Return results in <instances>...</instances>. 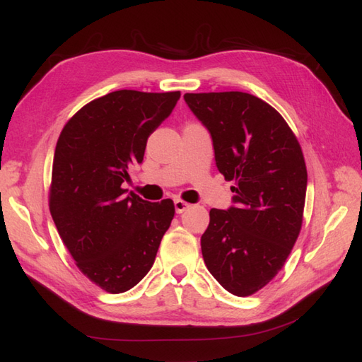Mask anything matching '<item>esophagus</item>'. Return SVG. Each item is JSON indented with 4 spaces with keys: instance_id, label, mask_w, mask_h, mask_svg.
<instances>
[{
    "instance_id": "34e87169",
    "label": "esophagus",
    "mask_w": 362,
    "mask_h": 362,
    "mask_svg": "<svg viewBox=\"0 0 362 362\" xmlns=\"http://www.w3.org/2000/svg\"><path fill=\"white\" fill-rule=\"evenodd\" d=\"M173 205H175V211H177L178 214L184 213V211L187 210V208L190 206L187 202H184V201H181V199H175V201H173Z\"/></svg>"
}]
</instances>
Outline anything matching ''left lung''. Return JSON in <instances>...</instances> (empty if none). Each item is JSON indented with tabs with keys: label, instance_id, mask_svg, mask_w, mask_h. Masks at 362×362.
Instances as JSON below:
<instances>
[{
	"label": "left lung",
	"instance_id": "left-lung-1",
	"mask_svg": "<svg viewBox=\"0 0 362 362\" xmlns=\"http://www.w3.org/2000/svg\"><path fill=\"white\" fill-rule=\"evenodd\" d=\"M208 129L233 205L210 210L201 237L206 269L234 296L254 294L278 275L302 226L306 166L298 139L267 103L245 92L185 93Z\"/></svg>",
	"mask_w": 362,
	"mask_h": 362
}]
</instances>
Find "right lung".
<instances>
[{"label":"right lung","mask_w":362,"mask_h":362,"mask_svg":"<svg viewBox=\"0 0 362 362\" xmlns=\"http://www.w3.org/2000/svg\"><path fill=\"white\" fill-rule=\"evenodd\" d=\"M181 93L116 90L64 125L52 163L49 211L76 266L108 293L145 278L175 214L170 199L148 202L122 189L144 161L148 137Z\"/></svg>","instance_id":"right-lung-1"}]
</instances>
